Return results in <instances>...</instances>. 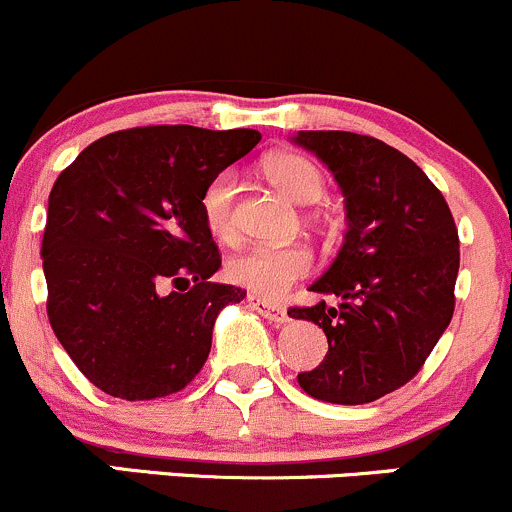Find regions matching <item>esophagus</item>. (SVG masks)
<instances>
[{
  "label": "esophagus",
  "mask_w": 512,
  "mask_h": 512,
  "mask_svg": "<svg viewBox=\"0 0 512 512\" xmlns=\"http://www.w3.org/2000/svg\"><path fill=\"white\" fill-rule=\"evenodd\" d=\"M247 301H250V306L257 311V314H262L267 321H272V324H287L289 316H287V311L282 309V306L255 297V294H252V297H247Z\"/></svg>",
  "instance_id": "esophagus-1"
}]
</instances>
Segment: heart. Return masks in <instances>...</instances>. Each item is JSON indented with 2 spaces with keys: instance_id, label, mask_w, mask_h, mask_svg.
Here are the masks:
<instances>
[{
  "instance_id": "heart-1",
  "label": "heart",
  "mask_w": 512,
  "mask_h": 512,
  "mask_svg": "<svg viewBox=\"0 0 512 512\" xmlns=\"http://www.w3.org/2000/svg\"><path fill=\"white\" fill-rule=\"evenodd\" d=\"M265 174L284 196L297 203H314L324 196V174L311 159L297 152H277L265 159ZM238 176L225 169L208 181L201 193V213L213 238L233 242ZM314 257L301 245H255L242 250L225 267V274L238 287L250 289L257 297L279 299L294 282L311 272Z\"/></svg>"
}]
</instances>
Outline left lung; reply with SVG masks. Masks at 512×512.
Returning <instances> with one entry per match:
<instances>
[{"label":"left lung","mask_w":512,"mask_h":512,"mask_svg":"<svg viewBox=\"0 0 512 512\" xmlns=\"http://www.w3.org/2000/svg\"><path fill=\"white\" fill-rule=\"evenodd\" d=\"M336 176L348 230L311 292L333 294L289 316L324 328L328 353L299 373L306 395L365 405L410 383L454 316L459 230L444 196L410 157L368 134L299 132Z\"/></svg>","instance_id":"left-lung-1"}]
</instances>
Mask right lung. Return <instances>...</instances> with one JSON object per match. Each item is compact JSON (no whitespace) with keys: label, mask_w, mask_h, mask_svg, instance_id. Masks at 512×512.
<instances>
[{"label":"right lung","mask_w":512,"mask_h":512,"mask_svg":"<svg viewBox=\"0 0 512 512\" xmlns=\"http://www.w3.org/2000/svg\"><path fill=\"white\" fill-rule=\"evenodd\" d=\"M260 139L257 129H122L56 179L41 242L48 321L102 392L157 400L203 368L215 316L247 292L211 282L220 252L201 193Z\"/></svg>","instance_id":"right-lung-1"}]
</instances>
